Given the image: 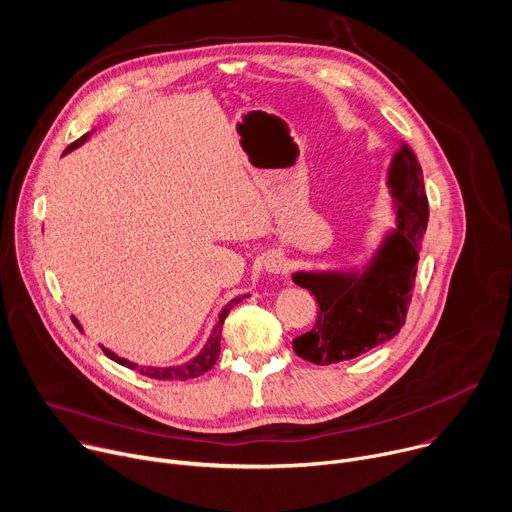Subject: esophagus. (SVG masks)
<instances>
[{
  "instance_id": "1",
  "label": "esophagus",
  "mask_w": 512,
  "mask_h": 512,
  "mask_svg": "<svg viewBox=\"0 0 512 512\" xmlns=\"http://www.w3.org/2000/svg\"><path fill=\"white\" fill-rule=\"evenodd\" d=\"M283 265H285V259H283L279 253H271V255H267L265 261H263V267H265V271H269V273H279V271L283 269Z\"/></svg>"
}]
</instances>
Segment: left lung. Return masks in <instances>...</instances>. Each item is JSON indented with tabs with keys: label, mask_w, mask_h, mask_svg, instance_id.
<instances>
[{
	"label": "left lung",
	"mask_w": 512,
	"mask_h": 512,
	"mask_svg": "<svg viewBox=\"0 0 512 512\" xmlns=\"http://www.w3.org/2000/svg\"><path fill=\"white\" fill-rule=\"evenodd\" d=\"M387 184L395 206V229L367 265L360 271L291 275L300 287L312 291L320 306L314 328L294 338L296 354L314 364L356 358L391 340L405 324L429 218L423 172L407 143H401L391 160Z\"/></svg>",
	"instance_id": "left-lung-1"
}]
</instances>
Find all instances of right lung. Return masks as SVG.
<instances>
[{
  "label": "right lung",
  "instance_id": "1",
  "mask_svg": "<svg viewBox=\"0 0 512 512\" xmlns=\"http://www.w3.org/2000/svg\"><path fill=\"white\" fill-rule=\"evenodd\" d=\"M89 137H91V133H85V135L79 137L75 143H70L68 148L64 150V154H68V152H72V150H77L79 145H83ZM245 298H249V296H239V298L231 300V302L223 308V312L218 314V324L214 326L210 338L206 340V344H204V348L198 352V356H194L192 360H188V362H184V364H178V367H166V369H162V367H139V364H135V362H131V360H127V358L117 356V354L111 352L109 348H105V346H101V348H103V352H105L107 358L115 360L117 364H121V367L133 369V371H137V373H141V375H145V377H150V379H158V381H186V379H196V377L204 375L206 371H210V369L214 367V362H216V358H218V352H221V332H223L225 318H227L229 312H231L241 300H245ZM75 324L81 328L79 320H75Z\"/></svg>",
  "mask_w": 512,
  "mask_h": 512
}]
</instances>
